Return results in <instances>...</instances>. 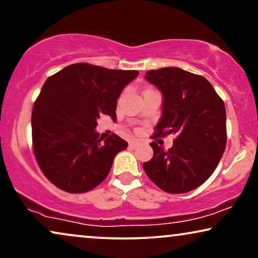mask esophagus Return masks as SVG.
<instances>
[{
  "mask_svg": "<svg viewBox=\"0 0 258 258\" xmlns=\"http://www.w3.org/2000/svg\"><path fill=\"white\" fill-rule=\"evenodd\" d=\"M139 144H140V141L133 140V141H130V142H129V147L133 148V149H135L136 147H139Z\"/></svg>",
  "mask_w": 258,
  "mask_h": 258,
  "instance_id": "esophagus-1",
  "label": "esophagus"
}]
</instances>
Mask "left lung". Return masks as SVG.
Listing matches in <instances>:
<instances>
[{
    "mask_svg": "<svg viewBox=\"0 0 258 258\" xmlns=\"http://www.w3.org/2000/svg\"><path fill=\"white\" fill-rule=\"evenodd\" d=\"M144 77L163 96L162 116L153 137L175 136L168 150L150 143L154 156L143 163L144 171L163 191H191L210 177L224 153L223 101L207 79L176 67L149 70Z\"/></svg>",
    "mask_w": 258,
    "mask_h": 258,
    "instance_id": "left-lung-1",
    "label": "left lung"
}]
</instances>
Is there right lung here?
Masks as SVG:
<instances>
[{
	"label": "right lung",
	"mask_w": 258,
	"mask_h": 258,
	"mask_svg": "<svg viewBox=\"0 0 258 258\" xmlns=\"http://www.w3.org/2000/svg\"><path fill=\"white\" fill-rule=\"evenodd\" d=\"M137 75L75 63L48 77L34 103L31 132L35 157L52 184L81 194L104 181L128 143L115 134L101 143L97 118L116 117L119 95Z\"/></svg>",
	"instance_id": "add662e5"
}]
</instances>
